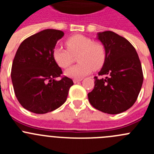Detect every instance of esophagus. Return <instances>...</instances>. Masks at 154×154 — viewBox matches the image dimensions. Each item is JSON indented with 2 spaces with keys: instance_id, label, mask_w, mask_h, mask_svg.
I'll list each match as a JSON object with an SVG mask.
<instances>
[{
  "instance_id": "1",
  "label": "esophagus",
  "mask_w": 154,
  "mask_h": 154,
  "mask_svg": "<svg viewBox=\"0 0 154 154\" xmlns=\"http://www.w3.org/2000/svg\"><path fill=\"white\" fill-rule=\"evenodd\" d=\"M83 80V79H74V80H73V81H74V83H78V82H80L81 81V80Z\"/></svg>"
}]
</instances>
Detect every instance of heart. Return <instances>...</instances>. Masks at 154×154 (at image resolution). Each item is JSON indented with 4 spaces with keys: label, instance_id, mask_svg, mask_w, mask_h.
Segmentation results:
<instances>
[{
    "label": "heart",
    "instance_id": "1",
    "mask_svg": "<svg viewBox=\"0 0 154 154\" xmlns=\"http://www.w3.org/2000/svg\"><path fill=\"white\" fill-rule=\"evenodd\" d=\"M67 49L57 46L53 50V58L60 68H68L73 62V56L77 55L78 64L65 71L68 77L81 79L93 70L100 68L106 60V51L103 45L94 42L91 38L83 35H74L66 41Z\"/></svg>",
    "mask_w": 154,
    "mask_h": 154
}]
</instances>
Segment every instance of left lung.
<instances>
[{
	"label": "left lung",
	"mask_w": 154,
	"mask_h": 154,
	"mask_svg": "<svg viewBox=\"0 0 154 154\" xmlns=\"http://www.w3.org/2000/svg\"><path fill=\"white\" fill-rule=\"evenodd\" d=\"M106 51V60L94 87L88 94L91 106L108 113L119 114L134 104L143 83V72L137 52L131 43L112 31L97 33Z\"/></svg>",
	"instance_id": "obj_1"
}]
</instances>
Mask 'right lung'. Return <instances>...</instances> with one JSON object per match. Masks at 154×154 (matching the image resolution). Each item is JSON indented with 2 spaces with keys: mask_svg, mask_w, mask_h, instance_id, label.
<instances>
[{
  "mask_svg": "<svg viewBox=\"0 0 154 154\" xmlns=\"http://www.w3.org/2000/svg\"><path fill=\"white\" fill-rule=\"evenodd\" d=\"M64 35L61 30L47 29L26 38L15 54L12 66L14 91L24 109L45 114L61 106L67 99L72 80L63 77L53 58V50Z\"/></svg>",
  "mask_w": 154,
  "mask_h": 154,
  "instance_id": "add662e5",
  "label": "right lung"
}]
</instances>
